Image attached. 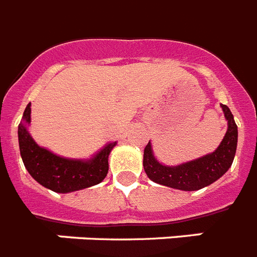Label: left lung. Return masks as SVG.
Returning a JSON list of instances; mask_svg holds the SVG:
<instances>
[{"mask_svg": "<svg viewBox=\"0 0 257 257\" xmlns=\"http://www.w3.org/2000/svg\"><path fill=\"white\" fill-rule=\"evenodd\" d=\"M221 107L225 113V118L227 119L229 128L216 152L183 165L170 168L157 162V160L153 157L151 143H148L144 148L143 159L144 170L148 178L168 187L183 190V191H195L209 186L210 183L222 177L233 164L236 142H238V128L229 107L222 104Z\"/></svg>", "mask_w": 257, "mask_h": 257, "instance_id": "8db88e82", "label": "left lung"}]
</instances>
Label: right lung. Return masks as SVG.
<instances>
[{"mask_svg":"<svg viewBox=\"0 0 257 257\" xmlns=\"http://www.w3.org/2000/svg\"><path fill=\"white\" fill-rule=\"evenodd\" d=\"M31 120V104L23 113V122L18 127V139L23 164L32 178L54 192H72L91 187L102 181L109 170L107 157L115 143L107 144L89 161L58 157L40 148L26 128Z\"/></svg>","mask_w":257,"mask_h":257,"instance_id":"1","label":"right lung"}]
</instances>
